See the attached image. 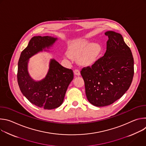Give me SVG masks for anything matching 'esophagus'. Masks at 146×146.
I'll return each instance as SVG.
<instances>
[{"label": "esophagus", "instance_id": "1", "mask_svg": "<svg viewBox=\"0 0 146 146\" xmlns=\"http://www.w3.org/2000/svg\"><path fill=\"white\" fill-rule=\"evenodd\" d=\"M74 74L76 75V76H80V70H78V69H75V70H74Z\"/></svg>", "mask_w": 146, "mask_h": 146}]
</instances>
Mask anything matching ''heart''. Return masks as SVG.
Listing matches in <instances>:
<instances>
[{
	"instance_id": "b5f03b06",
	"label": "heart",
	"mask_w": 146,
	"mask_h": 146,
	"mask_svg": "<svg viewBox=\"0 0 146 146\" xmlns=\"http://www.w3.org/2000/svg\"><path fill=\"white\" fill-rule=\"evenodd\" d=\"M100 50L98 44L91 43L87 41H79L70 47L68 54L72 58H78L80 64L91 65L96 60Z\"/></svg>"
}]
</instances>
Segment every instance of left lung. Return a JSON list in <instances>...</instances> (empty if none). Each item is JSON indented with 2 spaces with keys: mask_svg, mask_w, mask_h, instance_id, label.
Segmentation results:
<instances>
[{
  "mask_svg": "<svg viewBox=\"0 0 146 146\" xmlns=\"http://www.w3.org/2000/svg\"><path fill=\"white\" fill-rule=\"evenodd\" d=\"M105 34L109 38L105 55L81 70L87 99L98 107L109 106L121 98L134 74L133 55L122 35L114 31Z\"/></svg>",
  "mask_w": 146,
  "mask_h": 146,
  "instance_id": "obj_1",
  "label": "left lung"
}]
</instances>
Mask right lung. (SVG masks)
Listing matches in <instances>:
<instances>
[{
	"mask_svg": "<svg viewBox=\"0 0 146 146\" xmlns=\"http://www.w3.org/2000/svg\"><path fill=\"white\" fill-rule=\"evenodd\" d=\"M56 40L48 36H34L21 54L18 64L17 81L21 91L31 103L47 110L56 109L63 103L68 87L73 79V70L52 59L46 77L36 81L29 74L28 64L31 57L50 48Z\"/></svg>",
	"mask_w": 146,
	"mask_h": 146,
	"instance_id": "obj_1",
	"label": "right lung"
}]
</instances>
